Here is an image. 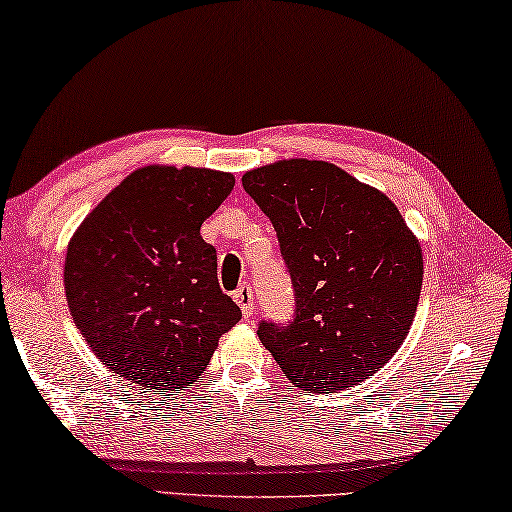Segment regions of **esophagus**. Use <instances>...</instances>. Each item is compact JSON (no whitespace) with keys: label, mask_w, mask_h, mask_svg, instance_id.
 Returning <instances> with one entry per match:
<instances>
[{"label":"esophagus","mask_w":512,"mask_h":512,"mask_svg":"<svg viewBox=\"0 0 512 512\" xmlns=\"http://www.w3.org/2000/svg\"><path fill=\"white\" fill-rule=\"evenodd\" d=\"M233 299H236V304L240 306L242 315H245L247 320H251V317H254L256 299H254V292H251L249 283H242V286L236 292H233Z\"/></svg>","instance_id":"esophagus-1"}]
</instances>
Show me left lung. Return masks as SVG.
<instances>
[{
  "label": "left lung",
  "mask_w": 512,
  "mask_h": 512,
  "mask_svg": "<svg viewBox=\"0 0 512 512\" xmlns=\"http://www.w3.org/2000/svg\"><path fill=\"white\" fill-rule=\"evenodd\" d=\"M295 288V320L258 338L295 388L370 379L406 340L422 292V247L392 201L338 165L290 158L247 172Z\"/></svg>",
  "instance_id": "left-lung-1"
}]
</instances>
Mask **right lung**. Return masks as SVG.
<instances>
[{
	"instance_id": "add662e5",
	"label": "right lung",
	"mask_w": 512,
	"mask_h": 512,
	"mask_svg": "<svg viewBox=\"0 0 512 512\" xmlns=\"http://www.w3.org/2000/svg\"><path fill=\"white\" fill-rule=\"evenodd\" d=\"M236 179L206 167L147 165L99 201L65 256L77 329L108 370L165 395L201 379L242 313L217 283L201 224Z\"/></svg>"
}]
</instances>
